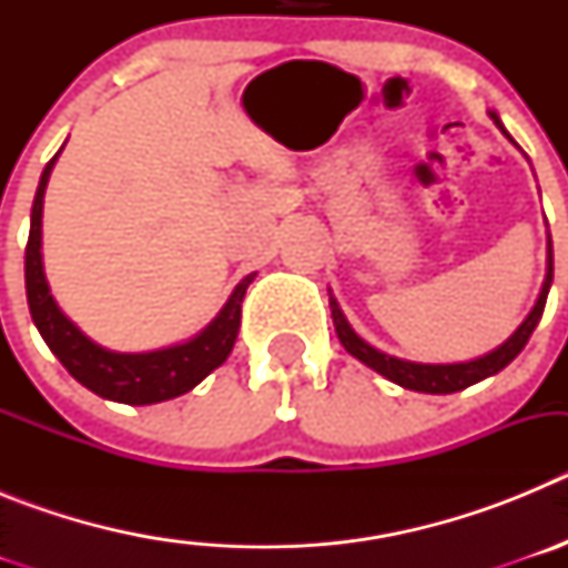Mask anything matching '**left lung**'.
Returning a JSON list of instances; mask_svg holds the SVG:
<instances>
[{
	"label": "left lung",
	"mask_w": 568,
	"mask_h": 568,
	"mask_svg": "<svg viewBox=\"0 0 568 568\" xmlns=\"http://www.w3.org/2000/svg\"><path fill=\"white\" fill-rule=\"evenodd\" d=\"M489 115H491V122L500 128V133L511 142V135L506 133V128L500 124L498 113L489 110ZM551 275H555V258H551V235H549V241H546L544 287H540L538 301H535V307H531L529 315L524 318V324H520V327L515 329L504 344L495 346L491 353L480 355V358L460 361V364H418V361H404V358H395V355L381 353V349H375L373 344H366V341L349 327V321H346V315L341 313L338 301L333 298V293H329V310H333V324H335V333H338V341L344 344L346 353L353 355V358H358L361 364H366L369 369L384 375L386 381L404 386V389H415V393H429V395H449V393H460V389H466V386L478 384V381L500 373L506 364H511V361L518 358V353L526 346L529 335L535 333V327H538L540 315H544L546 295H549V287H551Z\"/></svg>",
	"instance_id": "obj_1"
}]
</instances>
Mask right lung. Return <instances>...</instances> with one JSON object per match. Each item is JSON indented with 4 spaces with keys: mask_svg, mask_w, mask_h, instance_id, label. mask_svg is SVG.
Returning a JSON list of instances; mask_svg holds the SVG:
<instances>
[{
    "mask_svg": "<svg viewBox=\"0 0 568 568\" xmlns=\"http://www.w3.org/2000/svg\"><path fill=\"white\" fill-rule=\"evenodd\" d=\"M59 153L50 159L39 179L37 199L30 210L28 247H24V290H28L30 318L37 324L39 335L50 346V353L62 361L64 369L99 398L144 406L190 393L233 353L241 327V301L253 284L255 273L241 278L219 315L190 341L153 349V353H115V349L97 344L59 310L57 298L50 295L42 267L44 187H48L50 170L57 164Z\"/></svg>",
    "mask_w": 568,
    "mask_h": 568,
    "instance_id": "obj_1",
    "label": "right lung"
}]
</instances>
